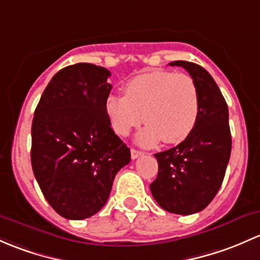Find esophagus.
Wrapping results in <instances>:
<instances>
[{"mask_svg": "<svg viewBox=\"0 0 260 260\" xmlns=\"http://www.w3.org/2000/svg\"><path fill=\"white\" fill-rule=\"evenodd\" d=\"M130 152H131V159H134V160L138 159V157L141 156V155H144L143 151H139V150H136V149H131Z\"/></svg>", "mask_w": 260, "mask_h": 260, "instance_id": "obj_1", "label": "esophagus"}]
</instances>
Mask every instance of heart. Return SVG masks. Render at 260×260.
<instances>
[{
  "mask_svg": "<svg viewBox=\"0 0 260 260\" xmlns=\"http://www.w3.org/2000/svg\"><path fill=\"white\" fill-rule=\"evenodd\" d=\"M199 91L191 76L183 72L155 70L133 77L124 96L110 95L105 112L112 130L127 136L143 121L138 143L152 146L160 140L178 144L190 135L199 116Z\"/></svg>",
  "mask_w": 260,
  "mask_h": 260,
  "instance_id": "obj_1",
  "label": "heart"
}]
</instances>
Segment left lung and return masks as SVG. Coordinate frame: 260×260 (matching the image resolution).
Segmentation results:
<instances>
[{"instance_id": "8db88e82", "label": "left lung", "mask_w": 260, "mask_h": 260, "mask_svg": "<svg viewBox=\"0 0 260 260\" xmlns=\"http://www.w3.org/2000/svg\"><path fill=\"white\" fill-rule=\"evenodd\" d=\"M189 72L199 91V116L188 138L175 148L155 154L157 176L150 190L164 210L181 215L210 204L223 183L232 151L225 99L211 75L188 61H173Z\"/></svg>"}]
</instances>
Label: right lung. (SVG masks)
<instances>
[{
  "instance_id": "obj_1",
  "label": "right lung",
  "mask_w": 260,
  "mask_h": 260,
  "mask_svg": "<svg viewBox=\"0 0 260 260\" xmlns=\"http://www.w3.org/2000/svg\"><path fill=\"white\" fill-rule=\"evenodd\" d=\"M110 71L75 63L51 79L31 129V164L53 210L72 220L90 218L106 204L130 149L111 129L105 101Z\"/></svg>"
}]
</instances>
